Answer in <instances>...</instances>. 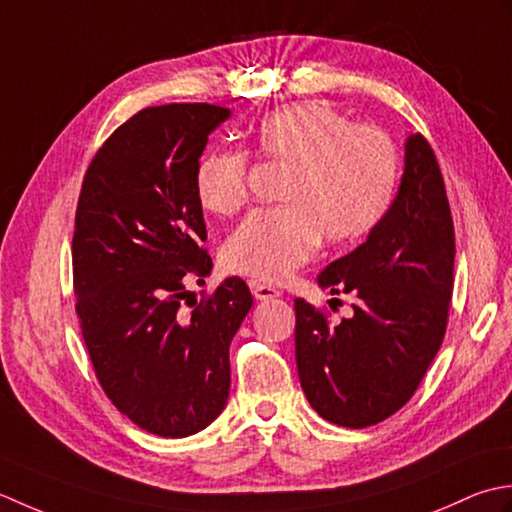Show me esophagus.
I'll use <instances>...</instances> for the list:
<instances>
[{
  "label": "esophagus",
  "mask_w": 512,
  "mask_h": 512,
  "mask_svg": "<svg viewBox=\"0 0 512 512\" xmlns=\"http://www.w3.org/2000/svg\"><path fill=\"white\" fill-rule=\"evenodd\" d=\"M249 289H252V294H254L256 300H271V298L280 296V291L276 287L258 283V280H252V283H249Z\"/></svg>",
  "instance_id": "1"
}]
</instances>
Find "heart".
<instances>
[{"label": "heart", "instance_id": "heart-1", "mask_svg": "<svg viewBox=\"0 0 512 512\" xmlns=\"http://www.w3.org/2000/svg\"><path fill=\"white\" fill-rule=\"evenodd\" d=\"M254 148L289 168L280 187L285 205L254 212L227 238L223 263L234 274L276 283L307 263L322 238L333 247L356 243L389 212L400 172L393 141L327 103H291L265 114ZM194 187L207 212L236 214L249 201L247 156L207 154Z\"/></svg>", "mask_w": 512, "mask_h": 512}]
</instances>
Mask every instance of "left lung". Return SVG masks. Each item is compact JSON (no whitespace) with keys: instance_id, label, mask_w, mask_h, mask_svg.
<instances>
[{"instance_id":"left-lung-1","label":"left lung","mask_w":512,"mask_h":512,"mask_svg":"<svg viewBox=\"0 0 512 512\" xmlns=\"http://www.w3.org/2000/svg\"><path fill=\"white\" fill-rule=\"evenodd\" d=\"M455 234L429 141L404 143V174L389 212L360 247L320 271L331 294L358 296L331 327L296 298L300 387L325 420L364 429L411 400L440 351L453 296Z\"/></svg>"}]
</instances>
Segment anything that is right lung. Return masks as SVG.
<instances>
[{
  "label": "right lung",
  "instance_id": "add662e5",
  "mask_svg": "<svg viewBox=\"0 0 512 512\" xmlns=\"http://www.w3.org/2000/svg\"><path fill=\"white\" fill-rule=\"evenodd\" d=\"M229 117L210 103L137 112L95 154L77 203L83 342L112 404L161 437L194 435L221 415L229 344L254 302L238 276L187 302L185 278L212 271L194 176L207 137Z\"/></svg>",
  "mask_w": 512,
  "mask_h": 512
}]
</instances>
